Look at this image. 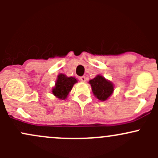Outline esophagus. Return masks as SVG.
Wrapping results in <instances>:
<instances>
[{
	"label": "esophagus",
	"instance_id": "34e87169",
	"mask_svg": "<svg viewBox=\"0 0 158 158\" xmlns=\"http://www.w3.org/2000/svg\"><path fill=\"white\" fill-rule=\"evenodd\" d=\"M79 79H80L82 82H85V81H86V78H85V76H80V77H79Z\"/></svg>",
	"mask_w": 158,
	"mask_h": 158
}]
</instances>
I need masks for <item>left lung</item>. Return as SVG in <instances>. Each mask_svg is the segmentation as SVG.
<instances>
[{
	"label": "left lung",
	"instance_id": "8db88e82",
	"mask_svg": "<svg viewBox=\"0 0 158 158\" xmlns=\"http://www.w3.org/2000/svg\"><path fill=\"white\" fill-rule=\"evenodd\" d=\"M94 95L101 101H106L111 96L114 91L112 82L107 80L101 75H98L89 81Z\"/></svg>",
	"mask_w": 158,
	"mask_h": 158
}]
</instances>
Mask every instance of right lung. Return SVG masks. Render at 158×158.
I'll list each match as a JSON object with an SVG mask.
<instances>
[{"instance_id": "right-lung-1", "label": "right lung", "mask_w": 158, "mask_h": 158, "mask_svg": "<svg viewBox=\"0 0 158 158\" xmlns=\"http://www.w3.org/2000/svg\"><path fill=\"white\" fill-rule=\"evenodd\" d=\"M75 77H67L66 75L60 73L57 76L55 86L52 89V92L56 98L60 99H65L67 98L70 91L73 89V85L77 82Z\"/></svg>"}]
</instances>
